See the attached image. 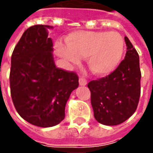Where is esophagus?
Listing matches in <instances>:
<instances>
[{"label": "esophagus", "mask_w": 153, "mask_h": 153, "mask_svg": "<svg viewBox=\"0 0 153 153\" xmlns=\"http://www.w3.org/2000/svg\"><path fill=\"white\" fill-rule=\"evenodd\" d=\"M79 85H81V86H85V85H87V81H86V79H84V78H82V77L79 78Z\"/></svg>", "instance_id": "1"}]
</instances>
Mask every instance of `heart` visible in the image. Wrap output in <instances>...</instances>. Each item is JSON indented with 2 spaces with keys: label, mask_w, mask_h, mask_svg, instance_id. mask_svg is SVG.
Here are the masks:
<instances>
[{
  "label": "heart",
  "mask_w": 153,
  "mask_h": 153,
  "mask_svg": "<svg viewBox=\"0 0 153 153\" xmlns=\"http://www.w3.org/2000/svg\"><path fill=\"white\" fill-rule=\"evenodd\" d=\"M67 44L57 42V53L74 64H78L80 59H86L90 72L97 76L114 72L125 51L124 38L116 32H76L68 36Z\"/></svg>",
  "instance_id": "heart-1"
}]
</instances>
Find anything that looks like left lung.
<instances>
[{
  "mask_svg": "<svg viewBox=\"0 0 153 153\" xmlns=\"http://www.w3.org/2000/svg\"><path fill=\"white\" fill-rule=\"evenodd\" d=\"M126 53L114 72L105 78L90 81L91 105L94 116L105 126L119 125L132 116L141 94L139 55L127 37Z\"/></svg>",
  "mask_w": 153,
  "mask_h": 153,
  "instance_id": "left-lung-1",
  "label": "left lung"
}]
</instances>
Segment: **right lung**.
Listing matches in <instances>:
<instances>
[{"label":"right lung","mask_w":153,"mask_h":153,"mask_svg":"<svg viewBox=\"0 0 153 153\" xmlns=\"http://www.w3.org/2000/svg\"><path fill=\"white\" fill-rule=\"evenodd\" d=\"M48 25L25 31L11 55L10 87L12 101L22 118L40 127H51L65 117L69 95L79 86L74 72L57 68Z\"/></svg>","instance_id":"obj_1"}]
</instances>
